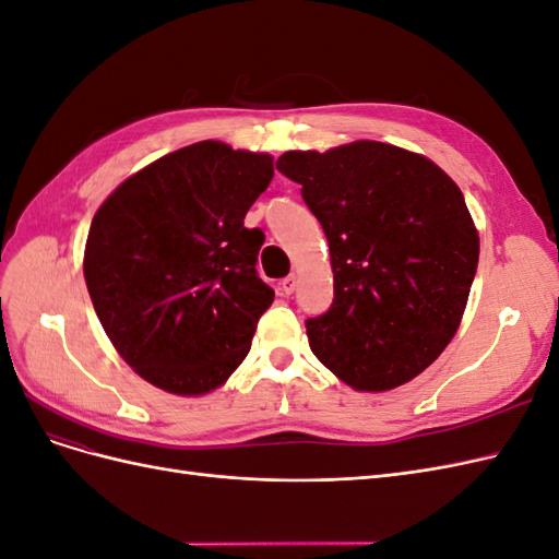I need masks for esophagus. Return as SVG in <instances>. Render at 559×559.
Segmentation results:
<instances>
[{
    "label": "esophagus",
    "instance_id": "1",
    "mask_svg": "<svg viewBox=\"0 0 559 559\" xmlns=\"http://www.w3.org/2000/svg\"><path fill=\"white\" fill-rule=\"evenodd\" d=\"M296 289H298V277L296 275H289L282 282V294L284 296H292Z\"/></svg>",
    "mask_w": 559,
    "mask_h": 559
}]
</instances>
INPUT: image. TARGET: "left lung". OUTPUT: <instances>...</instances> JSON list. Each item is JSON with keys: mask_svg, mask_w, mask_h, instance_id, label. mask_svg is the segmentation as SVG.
<instances>
[{"mask_svg": "<svg viewBox=\"0 0 559 559\" xmlns=\"http://www.w3.org/2000/svg\"><path fill=\"white\" fill-rule=\"evenodd\" d=\"M277 170L329 240L333 306L308 319L314 357L357 392L417 378L462 324L480 238L441 167L394 144L359 140L286 151Z\"/></svg>", "mask_w": 559, "mask_h": 559, "instance_id": "1", "label": "left lung"}]
</instances>
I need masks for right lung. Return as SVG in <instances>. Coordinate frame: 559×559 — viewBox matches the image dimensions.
<instances>
[{"mask_svg": "<svg viewBox=\"0 0 559 559\" xmlns=\"http://www.w3.org/2000/svg\"><path fill=\"white\" fill-rule=\"evenodd\" d=\"M273 156L198 142L128 177L99 205L83 253L93 308L123 361L154 386L202 396L251 347L275 292L245 216Z\"/></svg>", "mask_w": 559, "mask_h": 559, "instance_id": "1", "label": "right lung"}]
</instances>
